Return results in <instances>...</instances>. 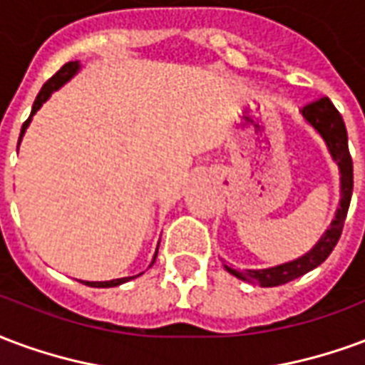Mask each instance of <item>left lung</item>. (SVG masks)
Instances as JSON below:
<instances>
[{
	"label": "left lung",
	"instance_id": "obj_1",
	"mask_svg": "<svg viewBox=\"0 0 365 365\" xmlns=\"http://www.w3.org/2000/svg\"><path fill=\"white\" fill-rule=\"evenodd\" d=\"M302 114L305 122L323 138L332 161L339 165V208L334 212L331 225L327 227V231L321 235L317 243L313 245V249H309L305 255L297 257V259L289 260V262H282V264H276V267L270 268H245V270H237V268L223 264V268L230 274H233L235 278L249 282V284H257V286H262V288H272V286H280V284H286L289 280H295V278H299L303 274L311 272L313 268H317L321 262H324L327 257L332 252V249L339 243L348 208H350V200H352V157H350V151H348V134L342 116H340L339 110L334 108V105L327 97L303 106Z\"/></svg>",
	"mask_w": 365,
	"mask_h": 365
}]
</instances>
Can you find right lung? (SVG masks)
<instances>
[{"instance_id":"right-lung-1","label":"right lung","mask_w":365,"mask_h":365,"mask_svg":"<svg viewBox=\"0 0 365 365\" xmlns=\"http://www.w3.org/2000/svg\"><path fill=\"white\" fill-rule=\"evenodd\" d=\"M81 70V63L79 62H68L66 66H62V70L56 71L54 76L48 79L46 83L42 85L41 93L36 95V101H34L33 105V110H31V116H29V120L23 124V128H21V135H19V145H21V140H23V135H25L26 128H29V124H31V120H33V116L36 114V110L41 108L44 103H46L48 98L52 97V93L58 91L60 87H63V85L70 81L71 77L77 76V71ZM157 249H159V245H157ZM157 259V251L155 255H153V260H151L150 268L153 267V262H155ZM143 272L135 274V276H126V278H116V280H106V282H83V284H87V286H91V288H114V286H120V284H124V282H130L134 280V278H138V276H142Z\"/></svg>"}]
</instances>
